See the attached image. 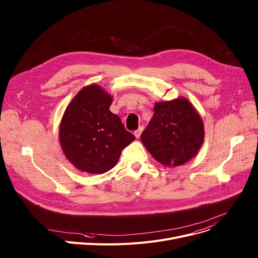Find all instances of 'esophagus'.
I'll use <instances>...</instances> for the list:
<instances>
[{"instance_id": "obj_1", "label": "esophagus", "mask_w": 258, "mask_h": 258, "mask_svg": "<svg viewBox=\"0 0 258 258\" xmlns=\"http://www.w3.org/2000/svg\"><path fill=\"white\" fill-rule=\"evenodd\" d=\"M142 131H143V126H140L138 130H136L135 132H134V135H135V137L137 139L139 138L140 137V135H141V133H142Z\"/></svg>"}]
</instances>
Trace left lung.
<instances>
[{
	"mask_svg": "<svg viewBox=\"0 0 258 258\" xmlns=\"http://www.w3.org/2000/svg\"><path fill=\"white\" fill-rule=\"evenodd\" d=\"M153 116L141 134V141L151 156L166 166L190 161L204 140L200 115L184 97L156 102Z\"/></svg>",
	"mask_w": 258,
	"mask_h": 258,
	"instance_id": "obj_1",
	"label": "left lung"
}]
</instances>
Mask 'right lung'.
Here are the masks:
<instances>
[{
  "instance_id": "add662e5",
  "label": "right lung",
  "mask_w": 258,
  "mask_h": 258,
  "mask_svg": "<svg viewBox=\"0 0 258 258\" xmlns=\"http://www.w3.org/2000/svg\"><path fill=\"white\" fill-rule=\"evenodd\" d=\"M113 97L98 85L84 87L62 117L59 139L67 160L77 169L102 174L118 162L135 140L120 118L110 111Z\"/></svg>"
}]
</instances>
